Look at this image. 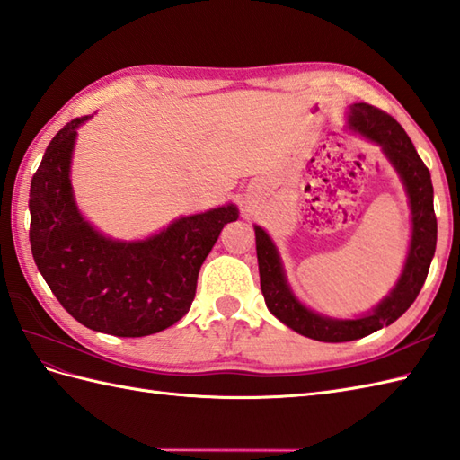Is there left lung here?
<instances>
[{
  "mask_svg": "<svg viewBox=\"0 0 460 460\" xmlns=\"http://www.w3.org/2000/svg\"><path fill=\"white\" fill-rule=\"evenodd\" d=\"M349 127L355 133L367 137L368 141L382 146L384 155L388 156L392 166L400 174L405 194L410 198L411 243L396 288L370 314L362 317L335 319L319 315L300 304V300L292 294L280 254L276 251L272 239L262 227L254 226L256 259H259L261 290L266 307L296 333L323 341V343H345V341L362 339L384 325L394 323L400 315L408 312V307L415 302L421 290L427 272H429L437 244L431 174L415 151L408 133L402 129V125L392 115L368 103L350 105Z\"/></svg>",
  "mask_w": 460,
  "mask_h": 460,
  "instance_id": "1",
  "label": "left lung"
}]
</instances>
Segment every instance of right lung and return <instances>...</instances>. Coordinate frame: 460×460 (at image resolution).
<instances>
[{
	"label": "right lung",
	"mask_w": 460,
	"mask_h": 460,
	"mask_svg": "<svg viewBox=\"0 0 460 460\" xmlns=\"http://www.w3.org/2000/svg\"><path fill=\"white\" fill-rule=\"evenodd\" d=\"M88 119L62 127L31 180V251L76 322L115 337L153 335L188 314L201 264L239 211L229 204L180 217L145 241L103 237L82 217L70 184L76 129Z\"/></svg>",
	"instance_id": "add662e5"
}]
</instances>
